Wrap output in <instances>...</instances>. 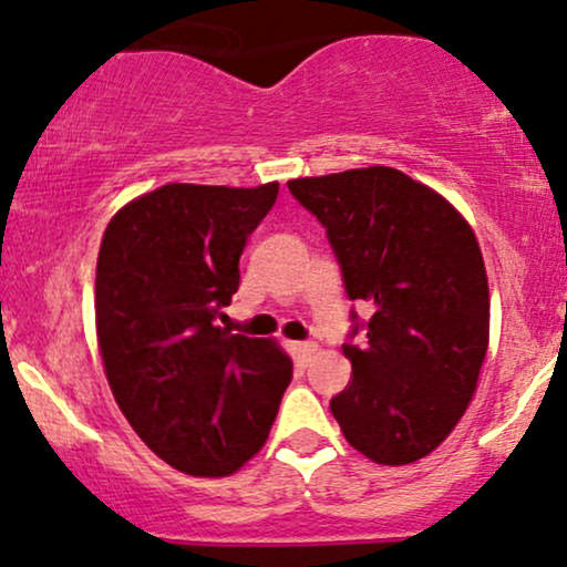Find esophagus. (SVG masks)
Here are the masks:
<instances>
[{"label": "esophagus", "instance_id": "obj_1", "mask_svg": "<svg viewBox=\"0 0 567 567\" xmlns=\"http://www.w3.org/2000/svg\"><path fill=\"white\" fill-rule=\"evenodd\" d=\"M296 350H298V355L308 363V361H311V355L317 353V342H298Z\"/></svg>", "mask_w": 567, "mask_h": 567}]
</instances>
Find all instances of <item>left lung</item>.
Masks as SVG:
<instances>
[{"label":"left lung","mask_w":567,"mask_h":567,"mask_svg":"<svg viewBox=\"0 0 567 567\" xmlns=\"http://www.w3.org/2000/svg\"><path fill=\"white\" fill-rule=\"evenodd\" d=\"M288 188L321 221L355 311L342 353L353 379L329 400L358 453L405 465L447 440L489 346V285L471 225L400 169L300 177Z\"/></svg>","instance_id":"1"}]
</instances>
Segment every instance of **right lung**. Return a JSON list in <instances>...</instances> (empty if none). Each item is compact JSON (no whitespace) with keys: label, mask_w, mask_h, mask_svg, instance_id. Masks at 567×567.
Segmentation results:
<instances>
[{"label":"right lung","mask_w":567,"mask_h":567,"mask_svg":"<svg viewBox=\"0 0 567 567\" xmlns=\"http://www.w3.org/2000/svg\"><path fill=\"white\" fill-rule=\"evenodd\" d=\"M277 193L279 183H169L106 225L96 261L106 379L135 434L183 474L230 476L250 461L292 379L277 342L219 324Z\"/></svg>","instance_id":"add662e5"}]
</instances>
